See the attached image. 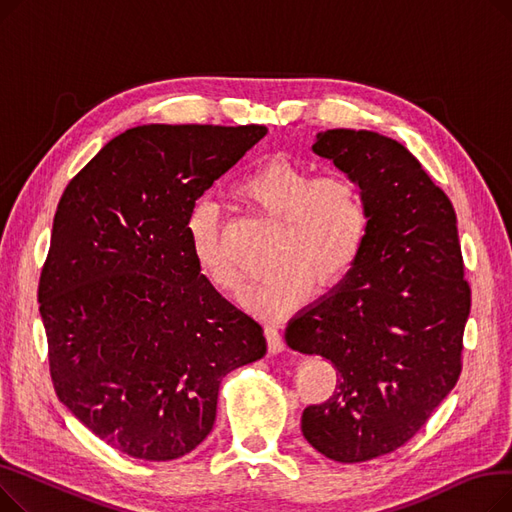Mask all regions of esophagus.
<instances>
[{
	"instance_id": "obj_1",
	"label": "esophagus",
	"mask_w": 512,
	"mask_h": 512,
	"mask_svg": "<svg viewBox=\"0 0 512 512\" xmlns=\"http://www.w3.org/2000/svg\"><path fill=\"white\" fill-rule=\"evenodd\" d=\"M265 338H267V346H270V353H282L286 348L276 326H265Z\"/></svg>"
}]
</instances>
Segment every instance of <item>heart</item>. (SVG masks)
Listing matches in <instances>:
<instances>
[{
	"label": "heart",
	"instance_id": "heart-1",
	"mask_svg": "<svg viewBox=\"0 0 512 512\" xmlns=\"http://www.w3.org/2000/svg\"><path fill=\"white\" fill-rule=\"evenodd\" d=\"M236 197L267 220L280 222L274 274L255 284L245 305L265 317L301 309L321 286L338 284L357 265L369 236L363 188L342 172L315 176L288 159H270L236 184ZM188 236L199 272L222 292L238 294L245 276L224 238L220 209L209 201L193 207Z\"/></svg>",
	"mask_w": 512,
	"mask_h": 512
}]
</instances>
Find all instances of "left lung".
Instances as JSON below:
<instances>
[{"label": "left lung", "instance_id": "left-lung-1", "mask_svg": "<svg viewBox=\"0 0 512 512\" xmlns=\"http://www.w3.org/2000/svg\"><path fill=\"white\" fill-rule=\"evenodd\" d=\"M313 153L359 182L369 236L353 270L284 338L338 371L334 394L303 411L305 440L332 461L363 463L409 442L459 380L471 288L454 207L405 145L334 128Z\"/></svg>", "mask_w": 512, "mask_h": 512}]
</instances>
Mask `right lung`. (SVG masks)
I'll list each match as a JSON object with an SVG mask.
<instances>
[{"label":"right lung","mask_w":512,"mask_h":512,"mask_svg":"<svg viewBox=\"0 0 512 512\" xmlns=\"http://www.w3.org/2000/svg\"><path fill=\"white\" fill-rule=\"evenodd\" d=\"M265 126L145 124L107 143L60 199L39 280L58 398L143 461L211 432L226 373L261 359L263 328L199 272L195 201Z\"/></svg>","instance_id":"1"}]
</instances>
